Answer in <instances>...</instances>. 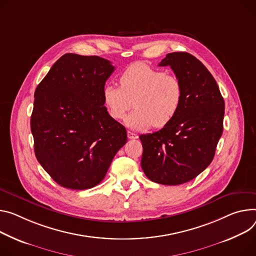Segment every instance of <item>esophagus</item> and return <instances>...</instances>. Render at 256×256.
I'll return each mask as SVG.
<instances>
[{
    "label": "esophagus",
    "instance_id": "obj_1",
    "mask_svg": "<svg viewBox=\"0 0 256 256\" xmlns=\"http://www.w3.org/2000/svg\"><path fill=\"white\" fill-rule=\"evenodd\" d=\"M128 138H132H132H138V134L132 132H130V130H128Z\"/></svg>",
    "mask_w": 256,
    "mask_h": 256
}]
</instances>
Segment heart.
<instances>
[{
  "label": "heart",
  "instance_id": "b5f03b06",
  "mask_svg": "<svg viewBox=\"0 0 256 256\" xmlns=\"http://www.w3.org/2000/svg\"><path fill=\"white\" fill-rule=\"evenodd\" d=\"M120 86L103 88V104L111 118L122 120L134 106L126 124L130 128H162L176 115L182 99L180 80L145 63L130 65L120 78Z\"/></svg>",
  "mask_w": 256,
  "mask_h": 256
}]
</instances>
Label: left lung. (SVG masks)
I'll return each instance as SVG.
<instances>
[{
    "label": "left lung",
    "instance_id": "left-lung-1",
    "mask_svg": "<svg viewBox=\"0 0 256 256\" xmlns=\"http://www.w3.org/2000/svg\"><path fill=\"white\" fill-rule=\"evenodd\" d=\"M159 66H170L182 99L170 124L140 136L141 166L152 182L174 186L190 182L212 164L222 134L224 101L212 74L193 55L170 53Z\"/></svg>",
    "mask_w": 256,
    "mask_h": 256
}]
</instances>
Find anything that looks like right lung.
Returning <instances> with one entry per match:
<instances>
[{"label":"right lung","mask_w":256,"mask_h":256,"mask_svg":"<svg viewBox=\"0 0 256 256\" xmlns=\"http://www.w3.org/2000/svg\"><path fill=\"white\" fill-rule=\"evenodd\" d=\"M114 69L99 56L68 53L36 88L30 118L36 157L64 188L95 187L126 143V128L110 118L102 99Z\"/></svg>","instance_id":"right-lung-1"}]
</instances>
